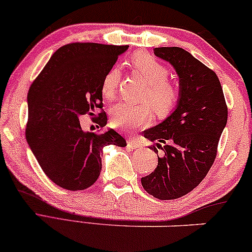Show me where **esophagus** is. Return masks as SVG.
<instances>
[{
    "instance_id": "esophagus-1",
    "label": "esophagus",
    "mask_w": 252,
    "mask_h": 252,
    "mask_svg": "<svg viewBox=\"0 0 252 252\" xmlns=\"http://www.w3.org/2000/svg\"><path fill=\"white\" fill-rule=\"evenodd\" d=\"M127 147L130 149H136V148H139V147H141V143L139 142L138 139L128 138L127 139Z\"/></svg>"
}]
</instances>
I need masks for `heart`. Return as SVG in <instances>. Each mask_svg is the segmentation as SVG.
Listing matches in <instances>:
<instances>
[{"mask_svg": "<svg viewBox=\"0 0 252 252\" xmlns=\"http://www.w3.org/2000/svg\"><path fill=\"white\" fill-rule=\"evenodd\" d=\"M129 66L148 84L143 99L152 104L155 112L158 116H166L174 111L181 98V90L177 83L168 78V68L153 55L143 53L134 54L129 60ZM119 83V70L112 68L107 71L102 81L100 91L104 99L111 102L116 98ZM150 120L152 111L149 105L123 103L114 107L111 123L114 128L132 130L148 125Z\"/></svg>", "mask_w": 252, "mask_h": 252, "instance_id": "b5f03b06", "label": "heart"}]
</instances>
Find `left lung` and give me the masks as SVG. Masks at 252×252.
I'll return each instance as SVG.
<instances>
[{
    "label": "left lung",
    "instance_id": "left-lung-1",
    "mask_svg": "<svg viewBox=\"0 0 252 252\" xmlns=\"http://www.w3.org/2000/svg\"><path fill=\"white\" fill-rule=\"evenodd\" d=\"M156 57L170 62L179 76L177 109L143 136L164 143L150 147L163 150L158 166L141 178L143 189L159 200L181 198L206 177L218 154L228 107L220 81L211 68L179 47H158Z\"/></svg>",
    "mask_w": 252,
    "mask_h": 252
}]
</instances>
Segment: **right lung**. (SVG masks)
Listing matches in <instances>:
<instances>
[{"label": "right lung", "instance_id": "1", "mask_svg": "<svg viewBox=\"0 0 252 252\" xmlns=\"http://www.w3.org/2000/svg\"><path fill=\"white\" fill-rule=\"evenodd\" d=\"M128 46L71 42L59 48L32 82L28 94L26 141L45 175L62 189L90 188L102 170L103 147H125L116 130L83 132L88 114L98 128L106 125L100 87L105 74ZM101 112L94 119V110Z\"/></svg>", "mask_w": 252, "mask_h": 252}]
</instances>
